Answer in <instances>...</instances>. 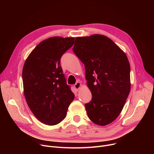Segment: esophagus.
Wrapping results in <instances>:
<instances>
[{"instance_id":"34e87169","label":"esophagus","mask_w":154,"mask_h":154,"mask_svg":"<svg viewBox=\"0 0 154 154\" xmlns=\"http://www.w3.org/2000/svg\"><path fill=\"white\" fill-rule=\"evenodd\" d=\"M74 88H75V90H77V91H78L79 89H80V86H81V83H80V82H77L75 85H74Z\"/></svg>"}]
</instances>
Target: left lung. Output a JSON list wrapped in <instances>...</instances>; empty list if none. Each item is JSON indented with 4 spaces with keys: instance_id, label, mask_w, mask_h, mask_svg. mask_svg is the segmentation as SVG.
I'll list each match as a JSON object with an SVG mask.
<instances>
[{
    "instance_id": "8db88e82",
    "label": "left lung",
    "mask_w": 154,
    "mask_h": 154,
    "mask_svg": "<svg viewBox=\"0 0 154 154\" xmlns=\"http://www.w3.org/2000/svg\"><path fill=\"white\" fill-rule=\"evenodd\" d=\"M85 65L92 99L85 103L90 119L106 125L121 113L130 90V66L125 54L101 35L77 37L72 49Z\"/></svg>"
}]
</instances>
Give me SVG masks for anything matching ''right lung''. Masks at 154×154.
<instances>
[{"label": "right lung", "mask_w": 154, "mask_h": 154, "mask_svg": "<svg viewBox=\"0 0 154 154\" xmlns=\"http://www.w3.org/2000/svg\"><path fill=\"white\" fill-rule=\"evenodd\" d=\"M74 38L55 36L41 42L27 58L23 69L24 93L35 117L54 125L66 116L74 94L60 66L62 55L74 42Z\"/></svg>", "instance_id": "obj_1"}]
</instances>
